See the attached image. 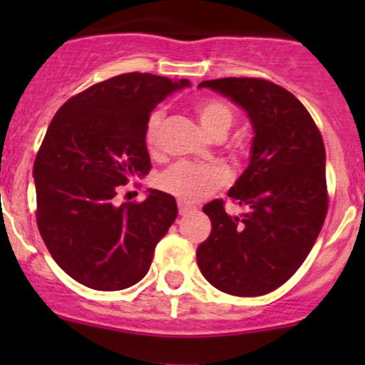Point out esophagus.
Here are the masks:
<instances>
[{"instance_id":"esophagus-1","label":"esophagus","mask_w":365,"mask_h":365,"mask_svg":"<svg viewBox=\"0 0 365 365\" xmlns=\"http://www.w3.org/2000/svg\"><path fill=\"white\" fill-rule=\"evenodd\" d=\"M192 206L190 205H185V203H178V212H180V215H187V213L189 212H192Z\"/></svg>"}]
</instances>
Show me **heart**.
Segmentation results:
<instances>
[{
	"label": "heart",
	"mask_w": 365,
	"mask_h": 365,
	"mask_svg": "<svg viewBox=\"0 0 365 365\" xmlns=\"http://www.w3.org/2000/svg\"><path fill=\"white\" fill-rule=\"evenodd\" d=\"M194 111L197 114L201 127L217 139L224 138L235 121L233 108L220 98H203L194 106ZM162 120H164L162 111H153L146 120L145 143L150 152L159 146ZM227 182H230V173L224 165L194 164V162H178L165 169L157 178V185L182 203H196L205 200Z\"/></svg>",
	"instance_id": "1"
}]
</instances>
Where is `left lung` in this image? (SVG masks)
Returning <instances> with one entry per match:
<instances>
[{
  "label": "left lung",
  "mask_w": 365,
  "mask_h": 365,
  "mask_svg": "<svg viewBox=\"0 0 365 365\" xmlns=\"http://www.w3.org/2000/svg\"><path fill=\"white\" fill-rule=\"evenodd\" d=\"M247 113L251 162L227 196L245 206L227 215L222 200L203 206L212 233L197 247L201 274L235 297H259L284 284L311 252L329 208L325 145L293 93L254 77L203 81Z\"/></svg>",
  "instance_id": "1"
}]
</instances>
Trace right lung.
<instances>
[{
	"mask_svg": "<svg viewBox=\"0 0 365 365\" xmlns=\"http://www.w3.org/2000/svg\"><path fill=\"white\" fill-rule=\"evenodd\" d=\"M189 81L121 73L72 97L54 114L36 153V224L51 256L98 292L141 281L178 215L171 194L150 189L141 203H116L120 185L152 169L150 113Z\"/></svg>",
	"mask_w": 365,
	"mask_h": 365,
	"instance_id": "right-lung-1",
	"label": "right lung"
}]
</instances>
